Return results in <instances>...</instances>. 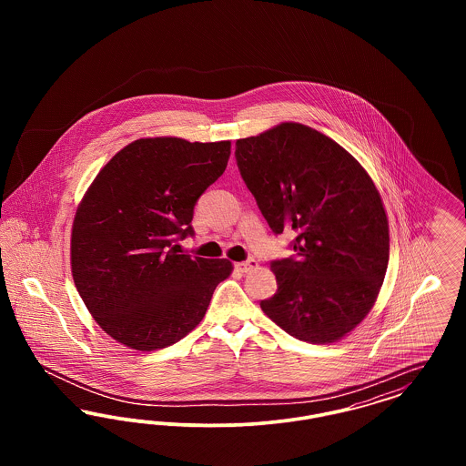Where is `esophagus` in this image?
Here are the masks:
<instances>
[{"instance_id":"34e87169","label":"esophagus","mask_w":466,"mask_h":466,"mask_svg":"<svg viewBox=\"0 0 466 466\" xmlns=\"http://www.w3.org/2000/svg\"><path fill=\"white\" fill-rule=\"evenodd\" d=\"M236 268H238V270H241L244 274H248V272H251V270L258 268V262H257L255 258H249V260H246V262L236 264Z\"/></svg>"}]
</instances>
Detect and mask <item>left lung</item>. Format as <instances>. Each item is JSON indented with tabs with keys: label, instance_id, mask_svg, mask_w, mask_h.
<instances>
[{
	"label": "left lung",
	"instance_id": "obj_1",
	"mask_svg": "<svg viewBox=\"0 0 466 466\" xmlns=\"http://www.w3.org/2000/svg\"><path fill=\"white\" fill-rule=\"evenodd\" d=\"M246 187L295 257L274 260L278 291L260 302L291 337L327 344L369 314L390 260L388 218L372 177L325 134L283 122L236 141Z\"/></svg>",
	"mask_w": 466,
	"mask_h": 466
}]
</instances>
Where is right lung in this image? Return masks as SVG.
Returning <instances> with one entry per match:
<instances>
[{
	"label": "right lung",
	"mask_w": 466,
	"mask_h": 466,
	"mask_svg": "<svg viewBox=\"0 0 466 466\" xmlns=\"http://www.w3.org/2000/svg\"><path fill=\"white\" fill-rule=\"evenodd\" d=\"M230 141L136 139L99 171L71 230L75 287L116 342L154 351L192 332L213 291L232 272L227 258L177 255L194 236V206L222 177Z\"/></svg>",
	"instance_id": "1"
}]
</instances>
